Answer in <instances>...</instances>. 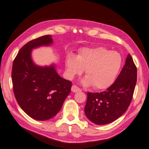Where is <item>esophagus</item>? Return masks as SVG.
Segmentation results:
<instances>
[{
  "instance_id": "esophagus-1",
  "label": "esophagus",
  "mask_w": 149,
  "mask_h": 149,
  "mask_svg": "<svg viewBox=\"0 0 149 149\" xmlns=\"http://www.w3.org/2000/svg\"><path fill=\"white\" fill-rule=\"evenodd\" d=\"M71 90H72V91L73 93H77V92L80 91H81V89L79 88V87L77 86L76 85H73L72 86Z\"/></svg>"
}]
</instances>
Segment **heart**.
Here are the masks:
<instances>
[{
  "label": "heart",
  "instance_id": "b5f03b06",
  "mask_svg": "<svg viewBox=\"0 0 149 149\" xmlns=\"http://www.w3.org/2000/svg\"><path fill=\"white\" fill-rule=\"evenodd\" d=\"M123 63L121 55L104 47L83 49L77 56L69 54L65 58V67L70 77L81 74L85 70L86 77L82 84L93 85L97 90L111 86L116 79Z\"/></svg>",
  "mask_w": 149,
  "mask_h": 149
}]
</instances>
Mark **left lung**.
<instances>
[{
	"label": "left lung",
	"mask_w": 149,
	"mask_h": 149,
	"mask_svg": "<svg viewBox=\"0 0 149 149\" xmlns=\"http://www.w3.org/2000/svg\"><path fill=\"white\" fill-rule=\"evenodd\" d=\"M137 67L130 54L116 81L105 91L87 93L84 111L87 118L97 125H106L125 112L133 96L137 83Z\"/></svg>",
	"instance_id": "left-lung-1"
}]
</instances>
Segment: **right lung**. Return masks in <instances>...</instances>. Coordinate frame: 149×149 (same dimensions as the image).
<instances>
[{"instance_id":"right-lung-1","label":"right lung","mask_w":149,"mask_h":149,"mask_svg":"<svg viewBox=\"0 0 149 149\" xmlns=\"http://www.w3.org/2000/svg\"><path fill=\"white\" fill-rule=\"evenodd\" d=\"M52 43L50 35L31 40L19 50L12 65L15 98L26 114L38 120H47L56 116L71 90L72 82L61 77L54 65L41 67L32 60L33 49Z\"/></svg>"}]
</instances>
